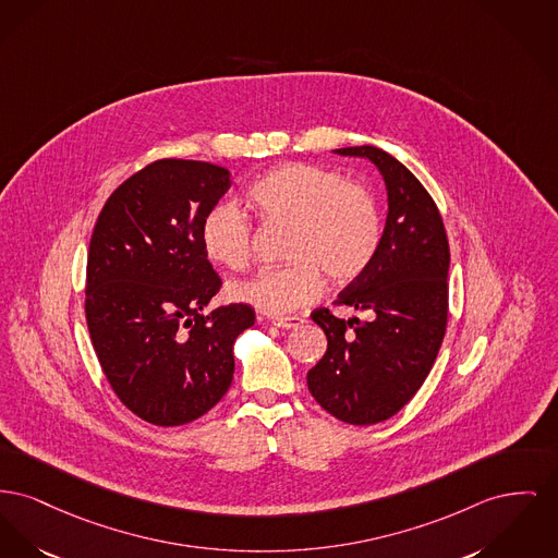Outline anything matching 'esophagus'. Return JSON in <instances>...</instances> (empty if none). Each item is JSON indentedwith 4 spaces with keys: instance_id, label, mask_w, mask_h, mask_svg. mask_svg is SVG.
Listing matches in <instances>:
<instances>
[{
    "instance_id": "obj_1",
    "label": "esophagus",
    "mask_w": 558,
    "mask_h": 558,
    "mask_svg": "<svg viewBox=\"0 0 558 558\" xmlns=\"http://www.w3.org/2000/svg\"><path fill=\"white\" fill-rule=\"evenodd\" d=\"M271 323L280 328H295L299 325H303L305 320L301 316H284V318H274Z\"/></svg>"
}]
</instances>
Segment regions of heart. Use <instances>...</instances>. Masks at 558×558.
<instances>
[{
  "label": "heart",
  "mask_w": 558,
  "mask_h": 558,
  "mask_svg": "<svg viewBox=\"0 0 558 558\" xmlns=\"http://www.w3.org/2000/svg\"><path fill=\"white\" fill-rule=\"evenodd\" d=\"M246 206L265 228H289L284 259L230 284V296L282 316L318 299L324 271L330 282L348 284L375 262L384 219L375 194L361 183L320 166L284 165L269 170L246 192ZM204 255L226 269H242L253 257L255 230L231 206H213L199 226Z\"/></svg>",
  "instance_id": "1"
}]
</instances>
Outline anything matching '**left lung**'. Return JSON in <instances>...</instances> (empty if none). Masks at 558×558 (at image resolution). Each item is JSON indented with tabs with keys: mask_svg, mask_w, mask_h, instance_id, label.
Returning a JSON list of instances; mask_svg holds the SVG:
<instances>
[{
	"mask_svg": "<svg viewBox=\"0 0 558 558\" xmlns=\"http://www.w3.org/2000/svg\"><path fill=\"white\" fill-rule=\"evenodd\" d=\"M379 168L388 219L379 253L350 282L337 305L368 312V320L312 312L327 335V354L307 373V388L332 417L371 426L396 415L426 381L449 314V240L436 202L415 174L373 145L335 149Z\"/></svg>",
	"mask_w": 558,
	"mask_h": 558,
	"instance_id": "1",
	"label": "left lung"
}]
</instances>
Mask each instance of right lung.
Here are the masks:
<instances>
[{"label":"right lung","instance_id":"right-lung-1","mask_svg":"<svg viewBox=\"0 0 558 558\" xmlns=\"http://www.w3.org/2000/svg\"><path fill=\"white\" fill-rule=\"evenodd\" d=\"M230 170L156 160L105 202L86 265V323L116 396L147 424H190L233 379V341L255 310L202 307L221 278L202 251L204 215L230 190Z\"/></svg>","mask_w":558,"mask_h":558}]
</instances>
